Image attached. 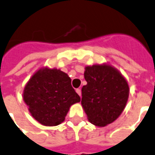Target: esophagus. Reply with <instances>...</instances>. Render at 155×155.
I'll return each mask as SVG.
<instances>
[{
	"label": "esophagus",
	"mask_w": 155,
	"mask_h": 155,
	"mask_svg": "<svg viewBox=\"0 0 155 155\" xmlns=\"http://www.w3.org/2000/svg\"><path fill=\"white\" fill-rule=\"evenodd\" d=\"M76 93L80 95V97H81V89H80V88H77V89H76Z\"/></svg>",
	"instance_id": "34e87169"
}]
</instances>
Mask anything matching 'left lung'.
Returning a JSON list of instances; mask_svg holds the SVG:
<instances>
[{
    "mask_svg": "<svg viewBox=\"0 0 155 155\" xmlns=\"http://www.w3.org/2000/svg\"><path fill=\"white\" fill-rule=\"evenodd\" d=\"M87 84L82 88L81 105L88 121L105 127L124 111L129 96V86L124 75L108 63L87 66Z\"/></svg>",
    "mask_w": 155,
    "mask_h": 155,
    "instance_id": "left-lung-1",
    "label": "left lung"
}]
</instances>
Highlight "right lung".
<instances>
[{
  "label": "right lung",
  "mask_w": 155,
  "mask_h": 155,
  "mask_svg": "<svg viewBox=\"0 0 155 155\" xmlns=\"http://www.w3.org/2000/svg\"><path fill=\"white\" fill-rule=\"evenodd\" d=\"M22 98L31 116L49 127L62 124L70 107L80 101L67 73L47 67L33 74L24 87Z\"/></svg>",
  "instance_id": "obj_1"
}]
</instances>
